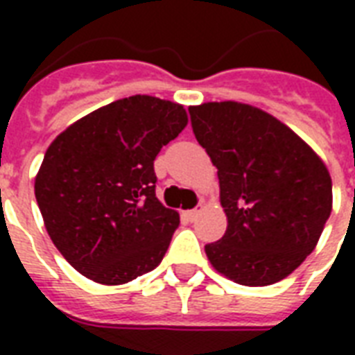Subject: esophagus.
Returning a JSON list of instances; mask_svg holds the SVG:
<instances>
[{
	"instance_id": "obj_1",
	"label": "esophagus",
	"mask_w": 355,
	"mask_h": 355,
	"mask_svg": "<svg viewBox=\"0 0 355 355\" xmlns=\"http://www.w3.org/2000/svg\"><path fill=\"white\" fill-rule=\"evenodd\" d=\"M200 214H202V208H193V210L186 211V217H188L189 221H195V219H197Z\"/></svg>"
}]
</instances>
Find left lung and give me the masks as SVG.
Listing matches in <instances>:
<instances>
[{
    "mask_svg": "<svg viewBox=\"0 0 355 355\" xmlns=\"http://www.w3.org/2000/svg\"><path fill=\"white\" fill-rule=\"evenodd\" d=\"M195 138L217 167L227 232L206 245L219 275L263 287L289 276L331 214V177L286 123L237 101L189 107Z\"/></svg>",
    "mask_w": 355,
    "mask_h": 355,
    "instance_id": "8db88e82",
    "label": "left lung"
}]
</instances>
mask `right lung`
<instances>
[{
  "label": "right lung",
  "mask_w": 355,
  "mask_h": 355,
  "mask_svg": "<svg viewBox=\"0 0 355 355\" xmlns=\"http://www.w3.org/2000/svg\"><path fill=\"white\" fill-rule=\"evenodd\" d=\"M188 125L186 108L130 96L71 123L47 147L35 197L58 252L80 275L121 286L158 267L178 211L155 193V158Z\"/></svg>",
  "instance_id": "1"
}]
</instances>
